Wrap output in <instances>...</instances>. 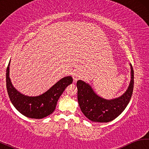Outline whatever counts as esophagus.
I'll return each mask as SVG.
<instances>
[{
	"label": "esophagus",
	"mask_w": 149,
	"mask_h": 149,
	"mask_svg": "<svg viewBox=\"0 0 149 149\" xmlns=\"http://www.w3.org/2000/svg\"><path fill=\"white\" fill-rule=\"evenodd\" d=\"M72 77H73V79H74V81L76 82L79 79V78L81 77V75L79 72H75L74 73V74H73Z\"/></svg>",
	"instance_id": "esophagus-1"
}]
</instances>
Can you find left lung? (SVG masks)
Instances as JSON below:
<instances>
[{
    "label": "left lung",
    "mask_w": 149,
    "mask_h": 149,
    "mask_svg": "<svg viewBox=\"0 0 149 149\" xmlns=\"http://www.w3.org/2000/svg\"><path fill=\"white\" fill-rule=\"evenodd\" d=\"M132 79L127 89L121 97L112 100H106L93 91L92 88L81 80L77 82V100L81 110L88 119L96 122H109L114 120L127 107L132 98L134 72L131 64Z\"/></svg>",
    "instance_id": "1"
}]
</instances>
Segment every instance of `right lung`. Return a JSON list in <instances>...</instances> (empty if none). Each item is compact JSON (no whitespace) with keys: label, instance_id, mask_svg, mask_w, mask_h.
<instances>
[{"label":"right lung","instance_id":"add662e5","mask_svg":"<svg viewBox=\"0 0 149 149\" xmlns=\"http://www.w3.org/2000/svg\"><path fill=\"white\" fill-rule=\"evenodd\" d=\"M6 70V89L10 100L16 109L25 116L35 119H42L54 112L57 101L66 87L72 84L71 76L63 77L49 90L37 97L22 95L12 85L9 77V65Z\"/></svg>","mask_w":149,"mask_h":149}]
</instances>
